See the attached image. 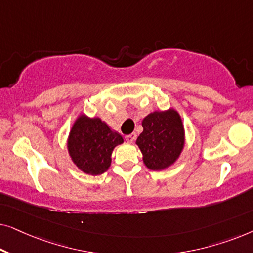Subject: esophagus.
I'll return each mask as SVG.
<instances>
[{
    "label": "esophagus",
    "instance_id": "1",
    "mask_svg": "<svg viewBox=\"0 0 253 253\" xmlns=\"http://www.w3.org/2000/svg\"><path fill=\"white\" fill-rule=\"evenodd\" d=\"M136 133H131V134H127V136H126V140L127 141V143H133L134 140H136Z\"/></svg>",
    "mask_w": 253,
    "mask_h": 253
}]
</instances>
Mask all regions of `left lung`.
Returning a JSON list of instances; mask_svg holds the SVG:
<instances>
[{"instance_id": "1", "label": "left lung", "mask_w": 253, "mask_h": 253, "mask_svg": "<svg viewBox=\"0 0 253 253\" xmlns=\"http://www.w3.org/2000/svg\"><path fill=\"white\" fill-rule=\"evenodd\" d=\"M143 132L136 144L143 153L145 166L151 170H162L174 164L182 153L185 141L184 126L175 109L153 112L141 122Z\"/></svg>"}]
</instances>
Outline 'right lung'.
Instances as JSON below:
<instances>
[{"label":"right lung","mask_w":253,"mask_h":253,"mask_svg":"<svg viewBox=\"0 0 253 253\" xmlns=\"http://www.w3.org/2000/svg\"><path fill=\"white\" fill-rule=\"evenodd\" d=\"M122 143V136L110 129L101 119H91L82 114L69 133L68 151L78 169L96 176L108 170L113 150Z\"/></svg>","instance_id":"1"}]
</instances>
